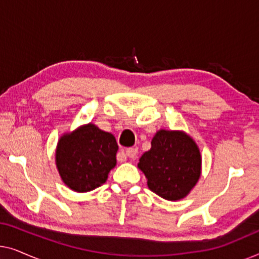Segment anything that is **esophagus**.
<instances>
[{
  "label": "esophagus",
  "mask_w": 259,
  "mask_h": 259,
  "mask_svg": "<svg viewBox=\"0 0 259 259\" xmlns=\"http://www.w3.org/2000/svg\"><path fill=\"white\" fill-rule=\"evenodd\" d=\"M137 154H138V148L137 147H130V148H127V150L125 151V153H123V152H122L121 154H119L118 160L119 161H123V160H126V157L134 158Z\"/></svg>",
  "instance_id": "esophagus-1"
}]
</instances>
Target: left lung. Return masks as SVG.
I'll use <instances>...</instances> for the list:
<instances>
[{"instance_id":"obj_1","label":"left lung","mask_w":259,"mask_h":259,"mask_svg":"<svg viewBox=\"0 0 259 259\" xmlns=\"http://www.w3.org/2000/svg\"><path fill=\"white\" fill-rule=\"evenodd\" d=\"M138 167L147 178V186L166 200H180L196 186L201 173L197 144L182 131L160 130L151 150L139 159Z\"/></svg>"}]
</instances>
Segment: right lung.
Listing matches in <instances>:
<instances>
[{
	"label": "right lung",
	"mask_w": 259,
	"mask_h": 259,
	"mask_svg": "<svg viewBox=\"0 0 259 259\" xmlns=\"http://www.w3.org/2000/svg\"><path fill=\"white\" fill-rule=\"evenodd\" d=\"M118 144L113 134L87 123L60 138L56 167L63 183L75 192H88L106 183L116 165Z\"/></svg>",
	"instance_id": "add662e5"
}]
</instances>
